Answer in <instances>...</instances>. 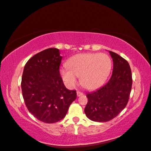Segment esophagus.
I'll return each instance as SVG.
<instances>
[{
  "label": "esophagus",
  "mask_w": 151,
  "mask_h": 151,
  "mask_svg": "<svg viewBox=\"0 0 151 151\" xmlns=\"http://www.w3.org/2000/svg\"><path fill=\"white\" fill-rule=\"evenodd\" d=\"M82 95H83V92H80V91H77V96H78V97L79 96H81Z\"/></svg>",
  "instance_id": "obj_1"
}]
</instances>
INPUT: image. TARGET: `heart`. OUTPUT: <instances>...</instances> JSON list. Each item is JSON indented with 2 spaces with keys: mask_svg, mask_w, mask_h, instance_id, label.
<instances>
[{
  "mask_svg": "<svg viewBox=\"0 0 151 151\" xmlns=\"http://www.w3.org/2000/svg\"><path fill=\"white\" fill-rule=\"evenodd\" d=\"M67 66L60 69L65 83L73 88L80 76L81 84L87 89H94L105 81L111 69V60L105 53H79L70 58Z\"/></svg>",
  "mask_w": 151,
  "mask_h": 151,
  "instance_id": "heart-1",
  "label": "heart"
}]
</instances>
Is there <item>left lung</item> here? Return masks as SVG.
I'll list each match as a JSON object with an SVG mask.
<instances>
[{"label":"left lung","instance_id":"1","mask_svg":"<svg viewBox=\"0 0 151 151\" xmlns=\"http://www.w3.org/2000/svg\"><path fill=\"white\" fill-rule=\"evenodd\" d=\"M109 52L114 64L111 78L103 86L86 94L85 113L93 122H106L116 118L127 106L131 92L132 78L129 63L117 53Z\"/></svg>","mask_w":151,"mask_h":151}]
</instances>
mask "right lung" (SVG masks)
<instances>
[{
  "label": "right lung",
  "mask_w": 151,
  "mask_h": 151,
  "mask_svg": "<svg viewBox=\"0 0 151 151\" xmlns=\"http://www.w3.org/2000/svg\"><path fill=\"white\" fill-rule=\"evenodd\" d=\"M62 58L58 49L48 48L33 55L24 68L21 88L25 105L44 123L63 119L77 98L76 90L66 89L60 76Z\"/></svg>",
  "instance_id": "obj_1"
}]
</instances>
